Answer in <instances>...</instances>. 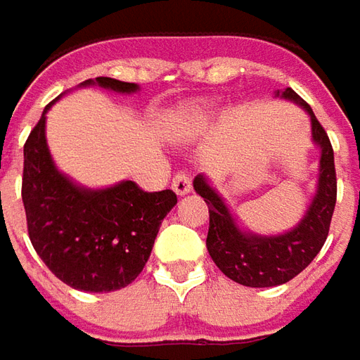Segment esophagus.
<instances>
[{"label":"esophagus","mask_w":360,"mask_h":360,"mask_svg":"<svg viewBox=\"0 0 360 360\" xmlns=\"http://www.w3.org/2000/svg\"><path fill=\"white\" fill-rule=\"evenodd\" d=\"M171 187H173V191L177 193V195H185V193L191 191V177H189V173L187 171H177L173 181H171Z\"/></svg>","instance_id":"34e87169"}]
</instances>
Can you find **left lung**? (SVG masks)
Masks as SVG:
<instances>
[{"instance_id": "left-lung-1", "label": "left lung", "mask_w": 360, "mask_h": 360, "mask_svg": "<svg viewBox=\"0 0 360 360\" xmlns=\"http://www.w3.org/2000/svg\"><path fill=\"white\" fill-rule=\"evenodd\" d=\"M277 97L291 99L311 115L313 139L321 147V173L319 189L311 207L307 209L303 221L289 233L277 237L251 235L237 227L231 217L227 205L215 189L205 181L203 175L195 177L193 187L203 197L209 207V233L207 249L215 265L235 283L245 287H275L295 279L309 263L315 259L327 241L330 219L337 203V173L333 145L328 141L327 131L315 117L311 105L287 87L277 91Z\"/></svg>"}]
</instances>
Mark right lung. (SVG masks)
I'll return each mask as SVG.
<instances>
[{
	"instance_id": "obj_1",
	"label": "right lung",
	"mask_w": 360,
	"mask_h": 360,
	"mask_svg": "<svg viewBox=\"0 0 360 360\" xmlns=\"http://www.w3.org/2000/svg\"><path fill=\"white\" fill-rule=\"evenodd\" d=\"M119 94L135 83L97 77ZM49 105L45 107V111ZM45 111L23 145L21 199L35 253L65 285L89 292L117 291L137 279L147 263L159 225L177 195L143 191L133 181L109 189H83L61 175L45 143Z\"/></svg>"
}]
</instances>
